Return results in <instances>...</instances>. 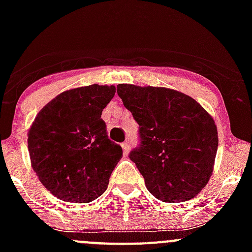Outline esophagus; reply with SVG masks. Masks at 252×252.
Masks as SVG:
<instances>
[{
	"label": "esophagus",
	"instance_id": "34e87169",
	"mask_svg": "<svg viewBox=\"0 0 252 252\" xmlns=\"http://www.w3.org/2000/svg\"><path fill=\"white\" fill-rule=\"evenodd\" d=\"M122 147H123V150H124V154L128 155L129 150H130V141H129V140L124 141L123 144H122Z\"/></svg>",
	"mask_w": 252,
	"mask_h": 252
}]
</instances>
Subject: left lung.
<instances>
[{
  "instance_id": "1",
  "label": "left lung",
  "mask_w": 252,
  "mask_h": 252,
  "mask_svg": "<svg viewBox=\"0 0 252 252\" xmlns=\"http://www.w3.org/2000/svg\"><path fill=\"white\" fill-rule=\"evenodd\" d=\"M117 94L139 124L140 144L129 158L147 190L164 202L196 196L213 171L217 126L194 98L166 88L119 84Z\"/></svg>"
}]
</instances>
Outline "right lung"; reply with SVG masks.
<instances>
[{
  "instance_id": "obj_1",
  "label": "right lung",
  "mask_w": 252,
  "mask_h": 252,
  "mask_svg": "<svg viewBox=\"0 0 252 252\" xmlns=\"http://www.w3.org/2000/svg\"><path fill=\"white\" fill-rule=\"evenodd\" d=\"M114 94L113 85L97 84L64 91L35 118L28 134L32 169L58 199L85 204L107 189L123 156L101 118Z\"/></svg>"
}]
</instances>
